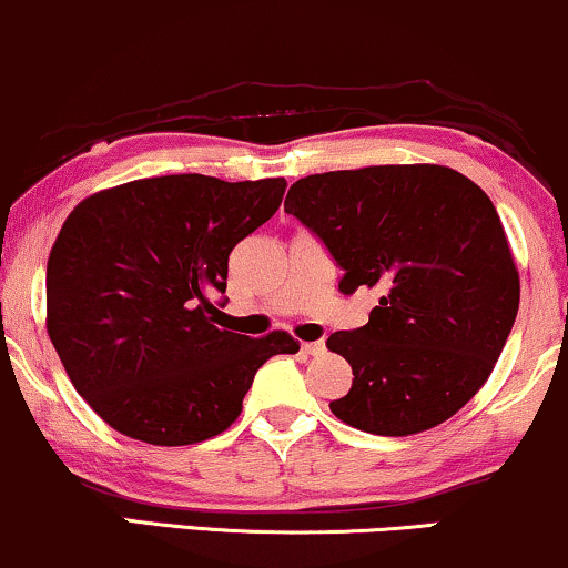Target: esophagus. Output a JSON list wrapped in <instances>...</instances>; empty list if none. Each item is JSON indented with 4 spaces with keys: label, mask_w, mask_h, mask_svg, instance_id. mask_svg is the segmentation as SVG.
Returning a JSON list of instances; mask_svg holds the SVG:
<instances>
[{
    "label": "esophagus",
    "mask_w": 568,
    "mask_h": 568,
    "mask_svg": "<svg viewBox=\"0 0 568 568\" xmlns=\"http://www.w3.org/2000/svg\"><path fill=\"white\" fill-rule=\"evenodd\" d=\"M301 351L308 356H322L327 351V346H325V341H314V343H301Z\"/></svg>",
    "instance_id": "esophagus-1"
}]
</instances>
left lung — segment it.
<instances>
[{
  "label": "left lung",
  "instance_id": "1",
  "mask_svg": "<svg viewBox=\"0 0 568 568\" xmlns=\"http://www.w3.org/2000/svg\"><path fill=\"white\" fill-rule=\"evenodd\" d=\"M285 212L325 243L341 293L379 291L367 325L327 337L354 369L329 412L387 437L454 416L519 312V272L487 193L440 164H379L301 178Z\"/></svg>",
  "mask_w": 568,
  "mask_h": 568
}]
</instances>
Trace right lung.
<instances>
[{
    "label": "right lung",
    "mask_w": 568,
    "mask_h": 568,
    "mask_svg": "<svg viewBox=\"0 0 568 568\" xmlns=\"http://www.w3.org/2000/svg\"><path fill=\"white\" fill-rule=\"evenodd\" d=\"M283 178L164 175L99 191L70 212L47 264V329L106 425L191 445L239 419L256 369L296 354L288 333L212 325L227 260L277 212Z\"/></svg>",
    "instance_id": "1"
}]
</instances>
